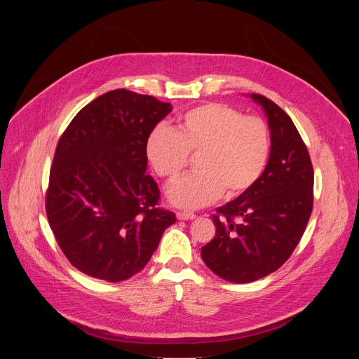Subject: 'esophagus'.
<instances>
[{
    "instance_id": "esophagus-1",
    "label": "esophagus",
    "mask_w": 359,
    "mask_h": 359,
    "mask_svg": "<svg viewBox=\"0 0 359 359\" xmlns=\"http://www.w3.org/2000/svg\"><path fill=\"white\" fill-rule=\"evenodd\" d=\"M176 217L179 220H193V219H196V215L191 212H177Z\"/></svg>"
}]
</instances>
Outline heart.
Instances as JSON below:
<instances>
[{
    "instance_id": "obj_1",
    "label": "heart",
    "mask_w": 359,
    "mask_h": 359,
    "mask_svg": "<svg viewBox=\"0 0 359 359\" xmlns=\"http://www.w3.org/2000/svg\"><path fill=\"white\" fill-rule=\"evenodd\" d=\"M270 147L263 119L223 104H204L180 115L175 130L153 129L144 150L151 169L168 182L183 173L189 153L197 155L198 172L170 186L168 198L176 208L198 209L222 193L231 200L248 191L269 163Z\"/></svg>"
}]
</instances>
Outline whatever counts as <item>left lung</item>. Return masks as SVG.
I'll return each mask as SVG.
<instances>
[{"label": "left lung", "mask_w": 359, "mask_h": 359, "mask_svg": "<svg viewBox=\"0 0 359 359\" xmlns=\"http://www.w3.org/2000/svg\"><path fill=\"white\" fill-rule=\"evenodd\" d=\"M270 128V158L248 191L213 216L215 238L201 259L220 278L244 284L278 270L299 243L313 212L314 170L291 118L266 96L250 93Z\"/></svg>", "instance_id": "obj_1"}]
</instances>
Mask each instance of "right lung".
I'll return each instance as SVG.
<instances>
[{
  "mask_svg": "<svg viewBox=\"0 0 359 359\" xmlns=\"http://www.w3.org/2000/svg\"><path fill=\"white\" fill-rule=\"evenodd\" d=\"M172 105L126 89L82 108L61 136L46 193V216L69 263L86 276L119 283L150 260L176 222L158 209L146 139Z\"/></svg>",
  "mask_w": 359,
  "mask_h": 359,
  "instance_id": "right-lung-1",
  "label": "right lung"
}]
</instances>
